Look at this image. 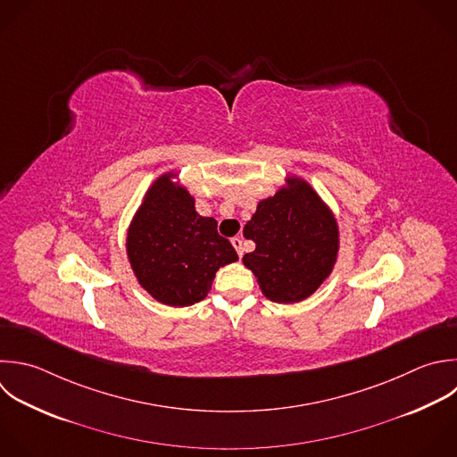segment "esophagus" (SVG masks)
Instances as JSON below:
<instances>
[{"label":"esophagus","instance_id":"esophagus-1","mask_svg":"<svg viewBox=\"0 0 457 457\" xmlns=\"http://www.w3.org/2000/svg\"><path fill=\"white\" fill-rule=\"evenodd\" d=\"M232 245H234L237 255L243 257V239L241 237H232Z\"/></svg>","mask_w":457,"mask_h":457}]
</instances>
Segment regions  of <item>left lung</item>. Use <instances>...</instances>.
Returning <instances> with one entry per match:
<instances>
[{"label": "left lung", "mask_w": 457, "mask_h": 457, "mask_svg": "<svg viewBox=\"0 0 457 457\" xmlns=\"http://www.w3.org/2000/svg\"><path fill=\"white\" fill-rule=\"evenodd\" d=\"M243 236L255 243L243 262L262 293L278 303L312 295L328 277L337 255V225L330 211L298 179L287 189L259 202Z\"/></svg>", "instance_id": "left-lung-1"}]
</instances>
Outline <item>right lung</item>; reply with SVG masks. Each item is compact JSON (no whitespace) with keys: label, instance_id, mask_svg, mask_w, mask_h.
I'll list each match as a JSON object with an SVG mask.
<instances>
[{"label":"right lung","instance_id":"obj_1","mask_svg":"<svg viewBox=\"0 0 457 457\" xmlns=\"http://www.w3.org/2000/svg\"><path fill=\"white\" fill-rule=\"evenodd\" d=\"M129 259L139 284L159 302L193 305L207 296L216 271L237 261L214 218L195 211V200L161 177L137 211L127 239Z\"/></svg>","mask_w":457,"mask_h":457}]
</instances>
